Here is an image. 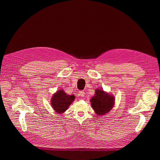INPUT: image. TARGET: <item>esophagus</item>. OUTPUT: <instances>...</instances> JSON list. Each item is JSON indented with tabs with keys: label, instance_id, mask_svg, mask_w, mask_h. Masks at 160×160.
<instances>
[{
	"label": "esophagus",
	"instance_id": "obj_1",
	"mask_svg": "<svg viewBox=\"0 0 160 160\" xmlns=\"http://www.w3.org/2000/svg\"><path fill=\"white\" fill-rule=\"evenodd\" d=\"M78 95H79L80 97H84V96H85V93H84V91H79Z\"/></svg>",
	"mask_w": 160,
	"mask_h": 160
}]
</instances>
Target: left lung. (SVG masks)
<instances>
[{
  "mask_svg": "<svg viewBox=\"0 0 160 160\" xmlns=\"http://www.w3.org/2000/svg\"><path fill=\"white\" fill-rule=\"evenodd\" d=\"M90 102L96 114L98 116L103 115L110 112L113 107L115 97L102 89H97L95 94L91 97Z\"/></svg>",
  "mask_w": 160,
  "mask_h": 160,
  "instance_id": "obj_1",
  "label": "left lung"
}]
</instances>
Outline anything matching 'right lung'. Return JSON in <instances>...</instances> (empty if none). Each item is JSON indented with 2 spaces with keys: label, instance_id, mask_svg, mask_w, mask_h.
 <instances>
[{
  "label": "right lung",
  "instance_id": "obj_1",
  "mask_svg": "<svg viewBox=\"0 0 160 160\" xmlns=\"http://www.w3.org/2000/svg\"><path fill=\"white\" fill-rule=\"evenodd\" d=\"M74 98L75 97L73 95H67L63 90L60 89L53 95L51 98V105L56 113H63L74 101Z\"/></svg>",
  "mask_w": 160,
  "mask_h": 160
}]
</instances>
